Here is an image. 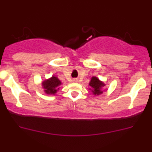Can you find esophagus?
Returning <instances> with one entry per match:
<instances>
[{
    "label": "esophagus",
    "mask_w": 152,
    "mask_h": 152,
    "mask_svg": "<svg viewBox=\"0 0 152 152\" xmlns=\"http://www.w3.org/2000/svg\"><path fill=\"white\" fill-rule=\"evenodd\" d=\"M74 82H78L77 78H74Z\"/></svg>",
    "instance_id": "34e87169"
}]
</instances>
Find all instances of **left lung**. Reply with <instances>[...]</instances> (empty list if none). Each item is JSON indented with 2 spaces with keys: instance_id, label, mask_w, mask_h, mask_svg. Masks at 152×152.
<instances>
[{
  "instance_id": "8db88e82",
  "label": "left lung",
  "mask_w": 152,
  "mask_h": 152,
  "mask_svg": "<svg viewBox=\"0 0 152 152\" xmlns=\"http://www.w3.org/2000/svg\"><path fill=\"white\" fill-rule=\"evenodd\" d=\"M89 86L91 87L90 88L92 93L95 96H98L103 94V91L101 90V88L103 86H105V83L103 82L100 81L98 78L96 76H93L91 78V80L89 83Z\"/></svg>"
}]
</instances>
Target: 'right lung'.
Segmentation results:
<instances>
[{
    "label": "right lung",
    "mask_w": 152,
    "mask_h": 152,
    "mask_svg": "<svg viewBox=\"0 0 152 152\" xmlns=\"http://www.w3.org/2000/svg\"><path fill=\"white\" fill-rule=\"evenodd\" d=\"M42 87L45 89L44 91L47 94L54 95L58 90V86L61 84V82L56 76H52L49 79L45 80L42 82Z\"/></svg>",
    "instance_id": "obj_1"
}]
</instances>
